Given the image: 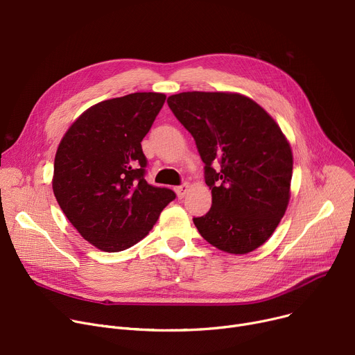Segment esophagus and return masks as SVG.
Instances as JSON below:
<instances>
[{
  "mask_svg": "<svg viewBox=\"0 0 355 355\" xmlns=\"http://www.w3.org/2000/svg\"><path fill=\"white\" fill-rule=\"evenodd\" d=\"M188 190H190V185H188L187 182H184V184H181V185L175 187L177 197H178V198H184V197H185V194L188 193Z\"/></svg>",
  "mask_w": 355,
  "mask_h": 355,
  "instance_id": "34e87169",
  "label": "esophagus"
}]
</instances>
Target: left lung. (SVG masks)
<instances>
[{
  "label": "left lung",
  "mask_w": 355,
  "mask_h": 355,
  "mask_svg": "<svg viewBox=\"0 0 355 355\" xmlns=\"http://www.w3.org/2000/svg\"><path fill=\"white\" fill-rule=\"evenodd\" d=\"M167 103L205 164L212 205L193 218L202 239L230 254L263 245L290 201L293 153L286 135L263 107L241 94L188 91Z\"/></svg>",
  "instance_id": "obj_1"
}]
</instances>
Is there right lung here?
<instances>
[{
  "instance_id": "1",
  "label": "right lung",
  "mask_w": 355,
  "mask_h": 355,
  "mask_svg": "<svg viewBox=\"0 0 355 355\" xmlns=\"http://www.w3.org/2000/svg\"><path fill=\"white\" fill-rule=\"evenodd\" d=\"M165 94L134 92L101 101L68 128L54 161L53 191L84 240L101 251H123L143 240L174 198L148 184L141 141Z\"/></svg>"
}]
</instances>
